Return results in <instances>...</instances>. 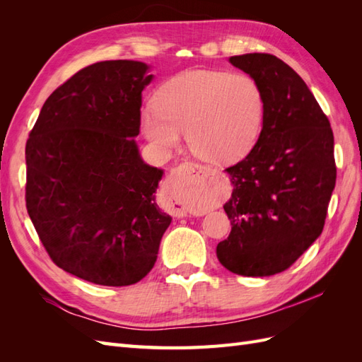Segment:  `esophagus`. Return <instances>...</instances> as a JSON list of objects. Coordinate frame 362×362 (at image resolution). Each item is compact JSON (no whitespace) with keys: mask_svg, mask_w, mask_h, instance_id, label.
I'll return each instance as SVG.
<instances>
[{"mask_svg":"<svg viewBox=\"0 0 362 362\" xmlns=\"http://www.w3.org/2000/svg\"><path fill=\"white\" fill-rule=\"evenodd\" d=\"M187 168L193 172H196V177H198V181L193 182V184H182V185H177L173 184L172 185V192L173 194V202H172V208H173V213L177 214L178 217H184L187 214H198L199 213V208L193 205L185 196L182 194L185 190H190V189H199L202 187V182L210 177L211 170L206 169L205 166H201V164H194V163H187Z\"/></svg>","mask_w":362,"mask_h":362,"instance_id":"34e87169","label":"esophagus"}]
</instances>
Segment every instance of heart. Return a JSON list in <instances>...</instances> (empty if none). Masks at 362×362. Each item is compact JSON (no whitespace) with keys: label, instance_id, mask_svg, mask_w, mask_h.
Returning <instances> with one entry per match:
<instances>
[{"label":"heart","instance_id":"heart-1","mask_svg":"<svg viewBox=\"0 0 362 362\" xmlns=\"http://www.w3.org/2000/svg\"><path fill=\"white\" fill-rule=\"evenodd\" d=\"M266 117L259 83L245 72L192 69L173 76L141 113V131L157 149L178 148L187 131L201 160L231 164L257 145Z\"/></svg>","mask_w":362,"mask_h":362}]
</instances>
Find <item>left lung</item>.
Returning a JSON list of instances; mask_svg holds the SVG:
<instances>
[{"label":"left lung","instance_id":"1","mask_svg":"<svg viewBox=\"0 0 362 362\" xmlns=\"http://www.w3.org/2000/svg\"><path fill=\"white\" fill-rule=\"evenodd\" d=\"M229 63L259 83L266 117L257 145L226 169L234 189L223 210L233 228L216 254L237 275L270 276L288 269L323 231L337 178L334 134L287 63L261 52Z\"/></svg>","mask_w":362,"mask_h":362}]
</instances>
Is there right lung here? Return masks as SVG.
Segmentation results:
<instances>
[{
  "label": "right lung",
  "instance_id": "right-lung-1",
  "mask_svg": "<svg viewBox=\"0 0 362 362\" xmlns=\"http://www.w3.org/2000/svg\"><path fill=\"white\" fill-rule=\"evenodd\" d=\"M146 63L90 64L54 90L25 146L27 211L56 264L124 287L154 267L172 222L156 202L163 169L140 157Z\"/></svg>",
  "mask_w": 362,
  "mask_h": 362
}]
</instances>
